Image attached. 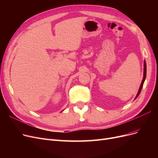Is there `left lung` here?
Returning <instances> with one entry per match:
<instances>
[{
	"label": "left lung",
	"instance_id": "obj_1",
	"mask_svg": "<svg viewBox=\"0 0 158 158\" xmlns=\"http://www.w3.org/2000/svg\"><path fill=\"white\" fill-rule=\"evenodd\" d=\"M146 61L144 60V77H143V80L142 81V83H141V85H140V86L139 90H138V94L136 95L135 99H136L138 98V95H139V94H140V93L141 92L142 88L143 87V84H144V80L146 79Z\"/></svg>",
	"mask_w": 158,
	"mask_h": 158
}]
</instances>
